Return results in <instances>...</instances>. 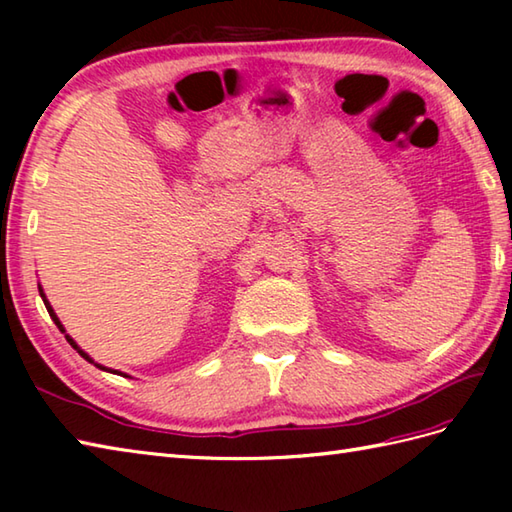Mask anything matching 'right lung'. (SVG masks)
I'll list each match as a JSON object with an SVG mask.
<instances>
[{"instance_id":"1","label":"right lung","mask_w":512,"mask_h":512,"mask_svg":"<svg viewBox=\"0 0 512 512\" xmlns=\"http://www.w3.org/2000/svg\"><path fill=\"white\" fill-rule=\"evenodd\" d=\"M39 295H41L43 303H46V310H48V314H50V317H52V321H54V323H57V328H59L61 332H65V330H63V325H61V321H59V317H57V314H54V310H52V306H50V301L46 299V295H43V290H41V286H39ZM65 339H68V343H70V345L74 347V350H76V352H79V354H81V356L85 358V361H88V363H94V361H92V358H90L88 354H85V352L81 350V347L74 343V339H70V336H68V334H65ZM94 365H96V367H99V369H105V372H112V369H107V367H103V365H99V363H94ZM114 374H121V372H114Z\"/></svg>"}]
</instances>
